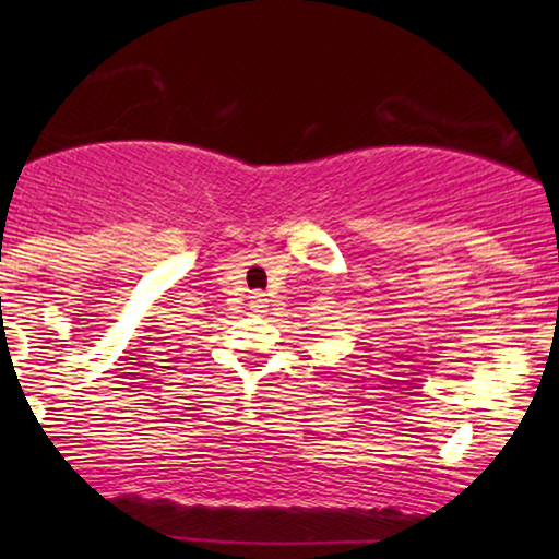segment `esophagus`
Listing matches in <instances>:
<instances>
[{
	"label": "esophagus",
	"mask_w": 559,
	"mask_h": 559,
	"mask_svg": "<svg viewBox=\"0 0 559 559\" xmlns=\"http://www.w3.org/2000/svg\"><path fill=\"white\" fill-rule=\"evenodd\" d=\"M251 308H254L257 312H264L266 295L264 293H251Z\"/></svg>",
	"instance_id": "obj_1"
}]
</instances>
